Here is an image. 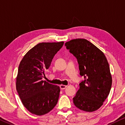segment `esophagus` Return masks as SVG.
<instances>
[{
	"instance_id": "obj_1",
	"label": "esophagus",
	"mask_w": 125,
	"mask_h": 125,
	"mask_svg": "<svg viewBox=\"0 0 125 125\" xmlns=\"http://www.w3.org/2000/svg\"><path fill=\"white\" fill-rule=\"evenodd\" d=\"M60 87L61 89L64 90L66 88V87H67V86H66V85H60Z\"/></svg>"
}]
</instances>
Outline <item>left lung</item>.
Here are the masks:
<instances>
[{"mask_svg":"<svg viewBox=\"0 0 125 125\" xmlns=\"http://www.w3.org/2000/svg\"><path fill=\"white\" fill-rule=\"evenodd\" d=\"M65 45L77 58L80 74L85 78L73 98V103L80 110L94 112L103 105L112 85L106 57L100 49L86 39H73Z\"/></svg>","mask_w":125,"mask_h":125,"instance_id":"obj_1","label":"left lung"}]
</instances>
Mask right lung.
<instances>
[{
  "instance_id": "1",
  "label": "right lung",
  "mask_w": 125,
  "mask_h": 125,
  "mask_svg": "<svg viewBox=\"0 0 125 125\" xmlns=\"http://www.w3.org/2000/svg\"><path fill=\"white\" fill-rule=\"evenodd\" d=\"M64 42H40L27 52L20 61L16 88L22 104L31 113L42 115L50 112L58 102L60 87L42 80L53 58Z\"/></svg>"
}]
</instances>
